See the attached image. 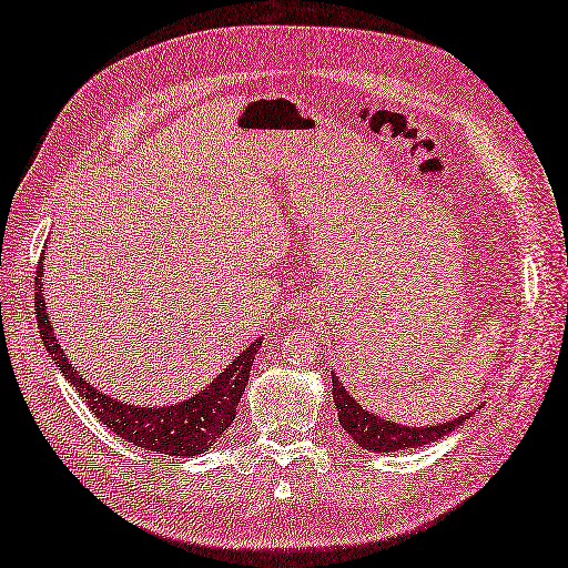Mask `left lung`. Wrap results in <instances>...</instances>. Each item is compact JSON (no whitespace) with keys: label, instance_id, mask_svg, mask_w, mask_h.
Instances as JSON below:
<instances>
[{"label":"left lung","instance_id":"obj_1","mask_svg":"<svg viewBox=\"0 0 568 568\" xmlns=\"http://www.w3.org/2000/svg\"><path fill=\"white\" fill-rule=\"evenodd\" d=\"M331 384H333V403H336L338 408L341 427L353 436L355 444H359L367 450H374V454H384V450H408V448L432 444L454 432L458 425H463L465 419L470 417V413H465L458 419H448L444 425L405 427L398 423H390V419H382L379 415L362 408V405L347 394L336 374H331Z\"/></svg>","mask_w":568,"mask_h":568}]
</instances>
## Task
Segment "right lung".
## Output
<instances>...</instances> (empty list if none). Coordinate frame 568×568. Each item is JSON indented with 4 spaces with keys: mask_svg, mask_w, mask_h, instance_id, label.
<instances>
[{
    "mask_svg": "<svg viewBox=\"0 0 568 568\" xmlns=\"http://www.w3.org/2000/svg\"><path fill=\"white\" fill-rule=\"evenodd\" d=\"M42 256L36 271V314L40 338L45 343L54 365L62 369V376L71 382L79 390V396L89 405V410L110 427L114 434H120L129 444L141 446L143 450H155L165 456H196L211 448L235 419L240 398L244 386L250 382V372L258 345L264 343V336H258L246 351L237 355L230 367H225L215 376L201 394L186 398L182 403L163 405V408H141V405H129L124 400H114L89 384L83 376L69 365V359L62 351L60 341L54 336L50 316L45 310V290H42Z\"/></svg>",
    "mask_w": 568,
    "mask_h": 568,
    "instance_id": "obj_1",
    "label": "right lung"
}]
</instances>
